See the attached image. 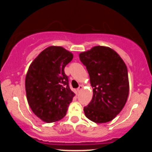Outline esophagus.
<instances>
[{
    "label": "esophagus",
    "instance_id": "esophagus-1",
    "mask_svg": "<svg viewBox=\"0 0 152 152\" xmlns=\"http://www.w3.org/2000/svg\"><path fill=\"white\" fill-rule=\"evenodd\" d=\"M82 89H83V85H79L78 88H77V91H78V92H80V91H81Z\"/></svg>",
    "mask_w": 152,
    "mask_h": 152
}]
</instances>
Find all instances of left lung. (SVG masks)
Here are the masks:
<instances>
[{
  "label": "left lung",
  "instance_id": "left-lung-1",
  "mask_svg": "<svg viewBox=\"0 0 152 152\" xmlns=\"http://www.w3.org/2000/svg\"><path fill=\"white\" fill-rule=\"evenodd\" d=\"M93 88V97L84 107L86 117L96 123L110 122L121 112L129 91L128 70L121 57L106 46L93 47L79 54Z\"/></svg>",
  "mask_w": 152,
  "mask_h": 152
}]
</instances>
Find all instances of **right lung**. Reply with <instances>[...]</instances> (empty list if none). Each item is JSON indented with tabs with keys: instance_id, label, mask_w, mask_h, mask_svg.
Here are the masks:
<instances>
[{
	"instance_id": "add662e5",
	"label": "right lung",
	"mask_w": 152,
	"mask_h": 152,
	"mask_svg": "<svg viewBox=\"0 0 152 152\" xmlns=\"http://www.w3.org/2000/svg\"><path fill=\"white\" fill-rule=\"evenodd\" d=\"M72 58V52L52 45L29 65L25 80L26 98L32 111L43 122L58 121L66 115L75 94L64 69Z\"/></svg>"
}]
</instances>
